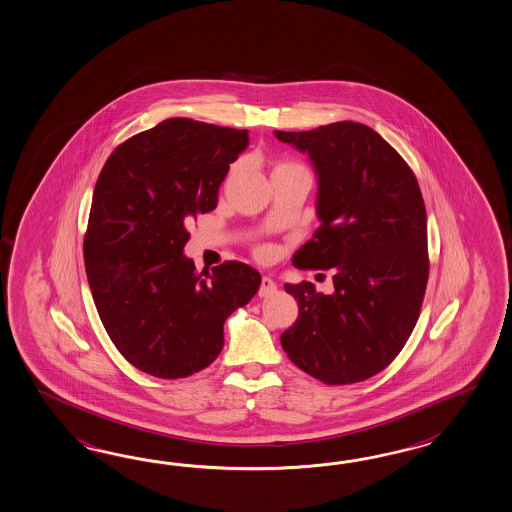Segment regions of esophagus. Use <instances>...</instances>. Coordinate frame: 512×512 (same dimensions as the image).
I'll return each instance as SVG.
<instances>
[{"instance_id":"esophagus-1","label":"esophagus","mask_w":512,"mask_h":512,"mask_svg":"<svg viewBox=\"0 0 512 512\" xmlns=\"http://www.w3.org/2000/svg\"><path fill=\"white\" fill-rule=\"evenodd\" d=\"M276 291V284L269 278V276H263L262 284H260V291H258V295L262 297V299H267V297H271L273 293Z\"/></svg>"}]
</instances>
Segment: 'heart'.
<instances>
[{"label":"heart","mask_w":512,"mask_h":512,"mask_svg":"<svg viewBox=\"0 0 512 512\" xmlns=\"http://www.w3.org/2000/svg\"><path fill=\"white\" fill-rule=\"evenodd\" d=\"M280 167H293V165H289V163H280V165H276L275 169H280Z\"/></svg>","instance_id":"obj_1"}]
</instances>
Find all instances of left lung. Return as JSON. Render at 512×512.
<instances>
[{"label":"left lung","instance_id":"left-lung-1","mask_svg":"<svg viewBox=\"0 0 512 512\" xmlns=\"http://www.w3.org/2000/svg\"><path fill=\"white\" fill-rule=\"evenodd\" d=\"M306 154L317 178L321 226L293 256L297 269L332 271L334 291L284 284L299 317L280 343L325 384L369 379L405 347L429 278L427 215L405 159L360 122L275 132Z\"/></svg>","mask_w":512,"mask_h":512}]
</instances>
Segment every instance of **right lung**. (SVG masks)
Listing matches in <instances>:
<instances>
[{
  "mask_svg": "<svg viewBox=\"0 0 512 512\" xmlns=\"http://www.w3.org/2000/svg\"><path fill=\"white\" fill-rule=\"evenodd\" d=\"M249 132L169 118L105 161L83 243L92 299L111 341L132 366L182 379L223 351L224 321L258 293L247 263L195 271L185 224L217 208L230 163Z\"/></svg>",
  "mask_w": 512,
  "mask_h": 512,
  "instance_id": "right-lung-1",
  "label": "right lung"
}]
</instances>
